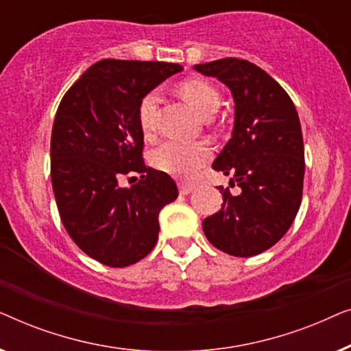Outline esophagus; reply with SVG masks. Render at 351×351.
Masks as SVG:
<instances>
[{
    "label": "esophagus",
    "instance_id": "1",
    "mask_svg": "<svg viewBox=\"0 0 351 351\" xmlns=\"http://www.w3.org/2000/svg\"><path fill=\"white\" fill-rule=\"evenodd\" d=\"M195 189H196V186L191 185V184H184V182H182V184H179L180 195H189V193H191V191H193Z\"/></svg>",
    "mask_w": 351,
    "mask_h": 351
}]
</instances>
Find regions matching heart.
I'll return each mask as SVG.
<instances>
[{
    "label": "heart",
    "mask_w": 351,
    "mask_h": 351,
    "mask_svg": "<svg viewBox=\"0 0 351 351\" xmlns=\"http://www.w3.org/2000/svg\"><path fill=\"white\" fill-rule=\"evenodd\" d=\"M180 94L191 108L201 117H208L219 108V94L213 86L201 80L185 81L180 86ZM158 93L152 90L143 95L138 104V123L142 131L152 134L155 131V114L158 107ZM210 158V148L204 142H179L166 141L152 153V162L156 169L171 176L193 177Z\"/></svg>",
    "instance_id": "heart-1"
}]
</instances>
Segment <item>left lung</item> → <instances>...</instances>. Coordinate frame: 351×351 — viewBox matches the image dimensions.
<instances>
[{
	"instance_id": "left-lung-1",
	"label": "left lung",
	"mask_w": 351,
	"mask_h": 351,
	"mask_svg": "<svg viewBox=\"0 0 351 351\" xmlns=\"http://www.w3.org/2000/svg\"><path fill=\"white\" fill-rule=\"evenodd\" d=\"M193 69L217 78L234 102L232 138L213 162L233 176L239 193L220 186L223 204L203 220L209 243L234 257L257 256L285 237L300 208L304 138L297 110L285 89L261 66L220 59Z\"/></svg>"
}]
</instances>
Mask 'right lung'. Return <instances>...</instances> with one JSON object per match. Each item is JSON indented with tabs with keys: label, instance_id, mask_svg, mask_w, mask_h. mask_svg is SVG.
Here are the masks:
<instances>
[{
	"label": "right lung",
	"instance_id": "add662e5",
	"mask_svg": "<svg viewBox=\"0 0 351 351\" xmlns=\"http://www.w3.org/2000/svg\"><path fill=\"white\" fill-rule=\"evenodd\" d=\"M179 64L104 59L66 90L51 136V180L62 223L89 257L132 265L158 241V215L179 195L166 172L147 167L138 104ZM137 171V184L121 187Z\"/></svg>",
	"mask_w": 351,
	"mask_h": 351
}]
</instances>
